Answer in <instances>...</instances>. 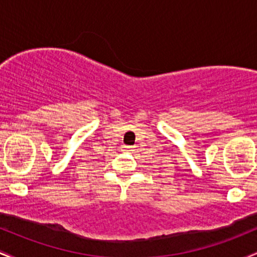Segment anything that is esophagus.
<instances>
[{
	"instance_id": "esophagus-1",
	"label": "esophagus",
	"mask_w": 257,
	"mask_h": 257,
	"mask_svg": "<svg viewBox=\"0 0 257 257\" xmlns=\"http://www.w3.org/2000/svg\"><path fill=\"white\" fill-rule=\"evenodd\" d=\"M123 149H124V151H126V152H134L135 151V146L125 145V146H123Z\"/></svg>"
}]
</instances>
